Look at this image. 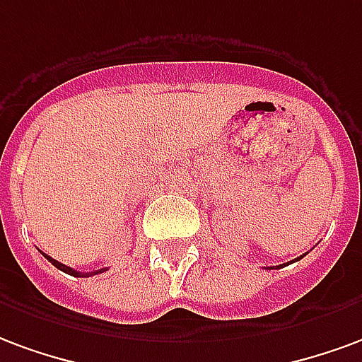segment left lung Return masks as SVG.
<instances>
[{
	"mask_svg": "<svg viewBox=\"0 0 362 362\" xmlns=\"http://www.w3.org/2000/svg\"><path fill=\"white\" fill-rule=\"evenodd\" d=\"M303 257H305V255H303ZM303 257H299V258H303ZM299 258H295V262H297V260H299Z\"/></svg>",
	"mask_w": 362,
	"mask_h": 362,
	"instance_id": "left-lung-1",
	"label": "left lung"
}]
</instances>
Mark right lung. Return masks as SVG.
Listing matches in <instances>:
<instances>
[{"label":"right lung","instance_id":"1","mask_svg":"<svg viewBox=\"0 0 362 362\" xmlns=\"http://www.w3.org/2000/svg\"><path fill=\"white\" fill-rule=\"evenodd\" d=\"M42 255H44V252H42ZM44 257H46L47 260H49V262L55 266V268H59L62 272L69 274V276H75V278H88V276H96V274H102V272H105L104 268H102V270H96V272H76V270H73V268H69V266H65V264H62V262H57L55 258L47 257V255H44Z\"/></svg>","mask_w":362,"mask_h":362}]
</instances>
